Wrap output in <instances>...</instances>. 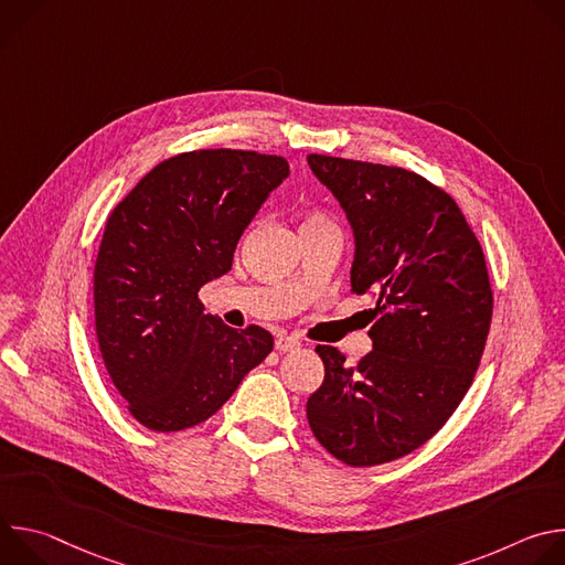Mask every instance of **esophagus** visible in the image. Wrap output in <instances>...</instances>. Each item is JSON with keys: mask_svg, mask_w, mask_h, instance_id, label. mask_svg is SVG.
Returning a JSON list of instances; mask_svg holds the SVG:
<instances>
[{"mask_svg": "<svg viewBox=\"0 0 565 565\" xmlns=\"http://www.w3.org/2000/svg\"><path fill=\"white\" fill-rule=\"evenodd\" d=\"M301 344H299V340H295V338H290V335H279L277 340H275V349L279 351V353H286V351H297Z\"/></svg>", "mask_w": 565, "mask_h": 565, "instance_id": "1", "label": "esophagus"}]
</instances>
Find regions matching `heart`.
Returning <instances> with one entry per match:
<instances>
[{"mask_svg":"<svg viewBox=\"0 0 565 565\" xmlns=\"http://www.w3.org/2000/svg\"><path fill=\"white\" fill-rule=\"evenodd\" d=\"M310 223H331L324 214H319V212H312V214H308L306 216V221L301 223V225H310Z\"/></svg>","mask_w":565,"mask_h":565,"instance_id":"1","label":"heart"}]
</instances>
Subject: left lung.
Masks as SVG:
<instances>
[{"label":"left lung","mask_w":565,"mask_h":565,"mask_svg":"<svg viewBox=\"0 0 565 565\" xmlns=\"http://www.w3.org/2000/svg\"><path fill=\"white\" fill-rule=\"evenodd\" d=\"M344 207L355 259L351 292L375 295L373 351L355 366L317 347L324 382L308 425L331 456L373 467L425 445L458 409L486 351L494 295L486 255L456 201L425 177L310 153Z\"/></svg>","instance_id":"8db88e82"}]
</instances>
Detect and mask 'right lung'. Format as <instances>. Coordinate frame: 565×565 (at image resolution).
Wrapping results in <instances>:
<instances>
[{
    "label": "right lung",
    "instance_id": "1",
    "mask_svg": "<svg viewBox=\"0 0 565 565\" xmlns=\"http://www.w3.org/2000/svg\"><path fill=\"white\" fill-rule=\"evenodd\" d=\"M286 177L281 156L183 151L111 210L94 268L96 338L142 427L205 423L273 351L266 329L234 331L205 315L199 290L232 268L241 234Z\"/></svg>",
    "mask_w": 565,
    "mask_h": 565
}]
</instances>
